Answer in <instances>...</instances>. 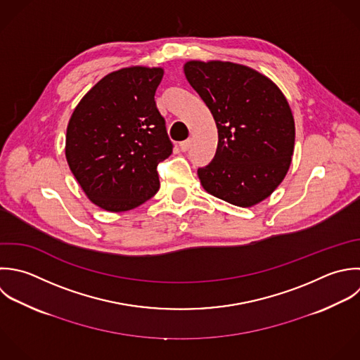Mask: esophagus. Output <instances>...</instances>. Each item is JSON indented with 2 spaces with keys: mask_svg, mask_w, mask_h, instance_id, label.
<instances>
[{
  "mask_svg": "<svg viewBox=\"0 0 360 360\" xmlns=\"http://www.w3.org/2000/svg\"><path fill=\"white\" fill-rule=\"evenodd\" d=\"M189 147H191V140L188 139V140H185V141H181L179 143V148H181V151H188L189 150Z\"/></svg>",
  "mask_w": 360,
  "mask_h": 360,
  "instance_id": "esophagus-1",
  "label": "esophagus"
}]
</instances>
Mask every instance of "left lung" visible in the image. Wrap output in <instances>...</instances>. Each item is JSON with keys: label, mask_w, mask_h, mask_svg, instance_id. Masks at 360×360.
Returning a JSON list of instances; mask_svg holds the SVG:
<instances>
[{"label": "left lung", "mask_w": 360, "mask_h": 360, "mask_svg": "<svg viewBox=\"0 0 360 360\" xmlns=\"http://www.w3.org/2000/svg\"><path fill=\"white\" fill-rule=\"evenodd\" d=\"M184 72L219 131L213 161L198 169L203 189L240 207L258 205L292 162L296 129L286 96L266 75L231 61L191 60Z\"/></svg>", "instance_id": "8db88e82"}]
</instances>
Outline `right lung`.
Returning <instances> with one entry per match:
<instances>
[{
  "mask_svg": "<svg viewBox=\"0 0 360 360\" xmlns=\"http://www.w3.org/2000/svg\"><path fill=\"white\" fill-rule=\"evenodd\" d=\"M161 67L109 72L78 102L67 126L65 158L86 198L106 212H127L160 189L157 165L172 153L154 95Z\"/></svg>",
  "mask_w": 360,
  "mask_h": 360,
  "instance_id": "add662e5",
  "label": "right lung"
}]
</instances>
